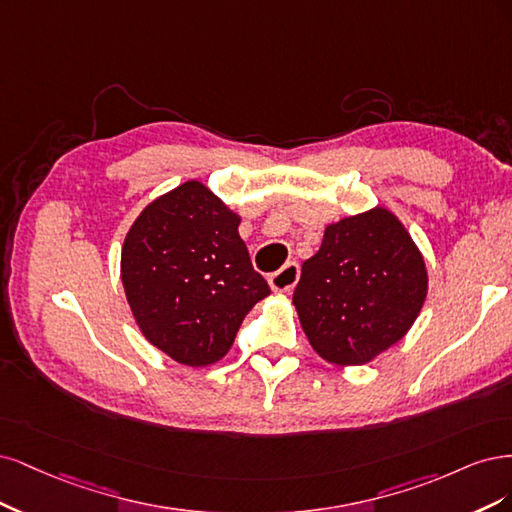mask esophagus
I'll list each match as a JSON object with an SVG mask.
<instances>
[{
	"label": "esophagus",
	"instance_id": "esophagus-1",
	"mask_svg": "<svg viewBox=\"0 0 512 512\" xmlns=\"http://www.w3.org/2000/svg\"><path fill=\"white\" fill-rule=\"evenodd\" d=\"M298 280H300V266H298V263L291 261V263H287L285 268H280L278 272L270 274L268 283L278 293H291L293 287L298 285Z\"/></svg>",
	"mask_w": 512,
	"mask_h": 512
}]
</instances>
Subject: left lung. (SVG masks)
<instances>
[{"instance_id":"obj_1","label":"left lung","mask_w":512,"mask_h":512,"mask_svg":"<svg viewBox=\"0 0 512 512\" xmlns=\"http://www.w3.org/2000/svg\"><path fill=\"white\" fill-rule=\"evenodd\" d=\"M427 298V270L385 206L325 227L293 293L304 334L329 364L364 366L400 342Z\"/></svg>"}]
</instances>
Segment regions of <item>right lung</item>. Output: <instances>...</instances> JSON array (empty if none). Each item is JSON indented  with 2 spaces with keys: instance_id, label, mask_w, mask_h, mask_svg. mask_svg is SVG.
Listing matches in <instances>:
<instances>
[{
  "instance_id": "right-lung-1",
  "label": "right lung",
  "mask_w": 512,
  "mask_h": 512,
  "mask_svg": "<svg viewBox=\"0 0 512 512\" xmlns=\"http://www.w3.org/2000/svg\"><path fill=\"white\" fill-rule=\"evenodd\" d=\"M238 225V212L187 180L148 204L125 236L121 280L131 315L178 364H217L246 312L270 295Z\"/></svg>"
}]
</instances>
